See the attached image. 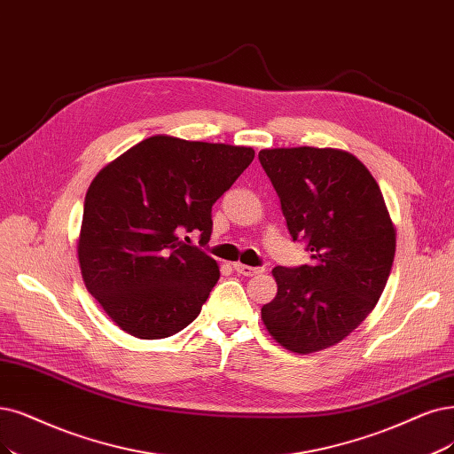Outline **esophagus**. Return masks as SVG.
<instances>
[{"label": "esophagus", "instance_id": "esophagus-1", "mask_svg": "<svg viewBox=\"0 0 454 454\" xmlns=\"http://www.w3.org/2000/svg\"><path fill=\"white\" fill-rule=\"evenodd\" d=\"M233 270H236V273L245 275V277H253V275H258V273L263 271V270H260V267H253V265H247V263H241V262L233 263Z\"/></svg>", "mask_w": 454, "mask_h": 454}]
</instances>
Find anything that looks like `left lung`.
Here are the masks:
<instances>
[{"mask_svg":"<svg viewBox=\"0 0 454 454\" xmlns=\"http://www.w3.org/2000/svg\"><path fill=\"white\" fill-rule=\"evenodd\" d=\"M294 241L309 265L275 267L277 295L262 307L273 340L307 356L339 344L372 312L387 284L396 228L376 179L344 149H262Z\"/></svg>","mask_w":454,"mask_h":454,"instance_id":"obj_1","label":"left lung"}]
</instances>
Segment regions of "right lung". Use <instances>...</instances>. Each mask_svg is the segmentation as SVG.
Here are the masks:
<instances>
[{"label":"right lung","mask_w":454,"mask_h":454,"mask_svg":"<svg viewBox=\"0 0 454 454\" xmlns=\"http://www.w3.org/2000/svg\"><path fill=\"white\" fill-rule=\"evenodd\" d=\"M245 145L157 134L91 181L78 238L83 284L110 320L144 340L172 337L200 314L221 271L184 231L211 238V207L253 162Z\"/></svg>","instance_id":"add662e5"}]
</instances>
